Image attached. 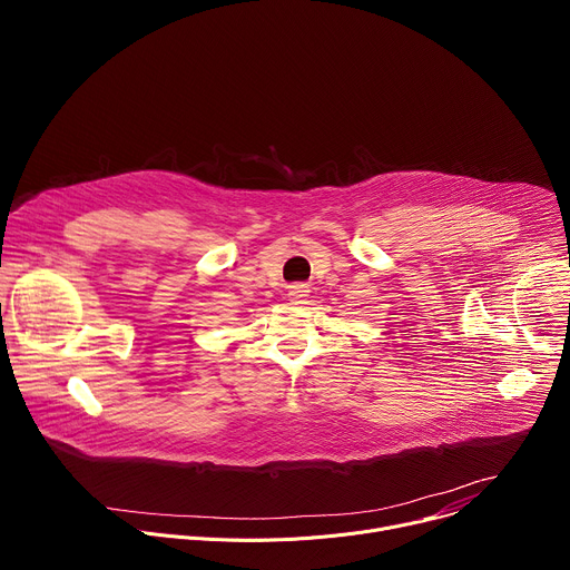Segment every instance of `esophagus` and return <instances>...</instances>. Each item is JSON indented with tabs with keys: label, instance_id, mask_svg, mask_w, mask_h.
<instances>
[{
	"label": "esophagus",
	"instance_id": "esophagus-1",
	"mask_svg": "<svg viewBox=\"0 0 570 570\" xmlns=\"http://www.w3.org/2000/svg\"><path fill=\"white\" fill-rule=\"evenodd\" d=\"M311 291H308V284H302V282H297V284H291L288 286V297L291 299H302V297H306Z\"/></svg>",
	"mask_w": 570,
	"mask_h": 570
}]
</instances>
